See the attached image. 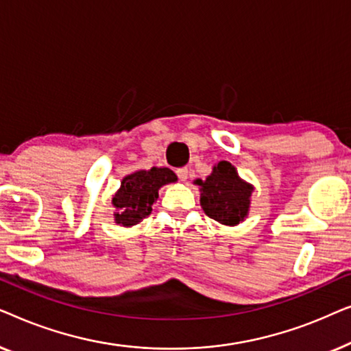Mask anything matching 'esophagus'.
<instances>
[{
	"label": "esophagus",
	"instance_id": "1",
	"mask_svg": "<svg viewBox=\"0 0 351 351\" xmlns=\"http://www.w3.org/2000/svg\"><path fill=\"white\" fill-rule=\"evenodd\" d=\"M176 172H177V177H179L182 182H185L186 179H189V169H186V167H179Z\"/></svg>",
	"mask_w": 351,
	"mask_h": 351
}]
</instances>
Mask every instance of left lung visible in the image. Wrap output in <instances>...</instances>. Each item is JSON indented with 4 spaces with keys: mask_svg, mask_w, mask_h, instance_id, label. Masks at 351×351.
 <instances>
[{
    "mask_svg": "<svg viewBox=\"0 0 351 351\" xmlns=\"http://www.w3.org/2000/svg\"><path fill=\"white\" fill-rule=\"evenodd\" d=\"M196 184L201 185V208L210 219L225 225H237L247 215L254 189L239 179L228 161L217 162L213 174Z\"/></svg>",
    "mask_w": 351,
    "mask_h": 351,
    "instance_id": "1",
    "label": "left lung"
}]
</instances>
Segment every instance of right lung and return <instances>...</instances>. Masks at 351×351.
Returning a JSON list of instances; mask_svg holds the SVG:
<instances>
[{"label":"right lung","mask_w":351,"mask_h":351,"mask_svg":"<svg viewBox=\"0 0 351 351\" xmlns=\"http://www.w3.org/2000/svg\"><path fill=\"white\" fill-rule=\"evenodd\" d=\"M177 179L169 167H152L150 171H137L123 179L121 189L113 196L117 223L131 227L152 213V206L158 198L162 185Z\"/></svg>","instance_id":"right-lung-1"}]
</instances>
